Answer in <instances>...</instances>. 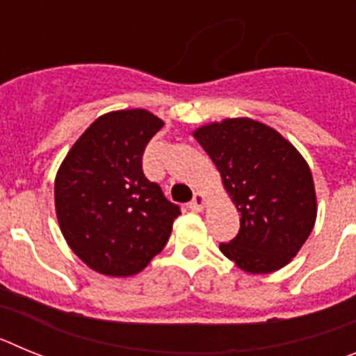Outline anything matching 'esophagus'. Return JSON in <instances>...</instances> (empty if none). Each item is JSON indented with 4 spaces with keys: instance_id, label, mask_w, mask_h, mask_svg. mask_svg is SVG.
<instances>
[{
    "instance_id": "1",
    "label": "esophagus",
    "mask_w": 356,
    "mask_h": 356,
    "mask_svg": "<svg viewBox=\"0 0 356 356\" xmlns=\"http://www.w3.org/2000/svg\"><path fill=\"white\" fill-rule=\"evenodd\" d=\"M203 207H205V196L201 193H196L194 194V197L191 201H188V209L191 210H196V212H200V210H203Z\"/></svg>"
}]
</instances>
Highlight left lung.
<instances>
[{
    "mask_svg": "<svg viewBox=\"0 0 356 356\" xmlns=\"http://www.w3.org/2000/svg\"><path fill=\"white\" fill-rule=\"evenodd\" d=\"M221 172L241 212V228L219 250L248 273L287 266L316 222L310 168L289 140L248 118L226 119L194 131Z\"/></svg>",
    "mask_w": 356,
    "mask_h": 356,
    "instance_id": "1",
    "label": "left lung"
}]
</instances>
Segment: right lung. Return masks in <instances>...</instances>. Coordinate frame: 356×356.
Instances as JSON below:
<instances>
[{
    "mask_svg": "<svg viewBox=\"0 0 356 356\" xmlns=\"http://www.w3.org/2000/svg\"><path fill=\"white\" fill-rule=\"evenodd\" d=\"M163 127L147 110H119L90 124L56 172L55 207L71 250L108 276L143 271L163 250L180 207L143 171L151 137Z\"/></svg>",
    "mask_w": 356,
    "mask_h": 356,
    "instance_id": "obj_1",
    "label": "right lung"
}]
</instances>
